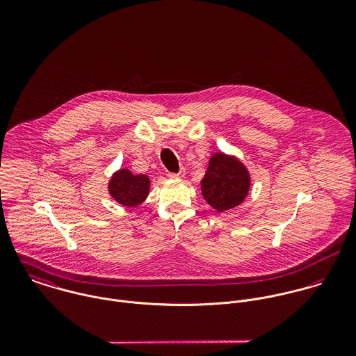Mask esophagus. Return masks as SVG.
<instances>
[{
    "label": "esophagus",
    "instance_id": "obj_1",
    "mask_svg": "<svg viewBox=\"0 0 356 356\" xmlns=\"http://www.w3.org/2000/svg\"><path fill=\"white\" fill-rule=\"evenodd\" d=\"M185 177V170L182 168L178 174H168V178L171 179H178V178H184Z\"/></svg>",
    "mask_w": 356,
    "mask_h": 356
}]
</instances>
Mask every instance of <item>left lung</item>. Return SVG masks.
<instances>
[{
    "instance_id": "obj_1",
    "label": "left lung",
    "mask_w": 356,
    "mask_h": 356,
    "mask_svg": "<svg viewBox=\"0 0 356 356\" xmlns=\"http://www.w3.org/2000/svg\"><path fill=\"white\" fill-rule=\"evenodd\" d=\"M204 200L218 212L238 207L251 189V174L247 165L236 156L213 153L200 181Z\"/></svg>"
}]
</instances>
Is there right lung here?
I'll return each instance as SVG.
<instances>
[{
	"label": "right lung",
	"instance_id": "obj_1",
	"mask_svg": "<svg viewBox=\"0 0 356 356\" xmlns=\"http://www.w3.org/2000/svg\"><path fill=\"white\" fill-rule=\"evenodd\" d=\"M151 179L138 174L134 175L129 168L115 171L108 182V192L111 197L127 208H136L144 203L149 195Z\"/></svg>",
	"mask_w": 356,
	"mask_h": 356
}]
</instances>
